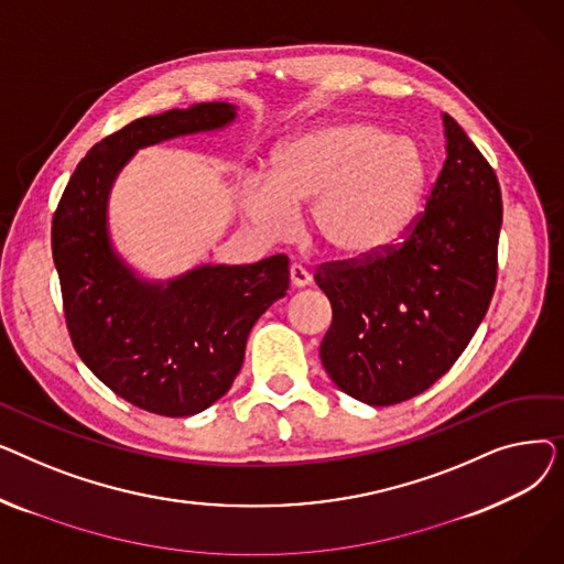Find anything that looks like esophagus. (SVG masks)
I'll list each match as a JSON object with an SVG mask.
<instances>
[{
  "label": "esophagus",
  "mask_w": 564,
  "mask_h": 564,
  "mask_svg": "<svg viewBox=\"0 0 564 564\" xmlns=\"http://www.w3.org/2000/svg\"><path fill=\"white\" fill-rule=\"evenodd\" d=\"M311 281H313V276H311V272L306 270V267H302V264H290V283H292V288H306V285H311Z\"/></svg>",
  "instance_id": "1"
}]
</instances>
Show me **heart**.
<instances>
[{"mask_svg": "<svg viewBox=\"0 0 564 564\" xmlns=\"http://www.w3.org/2000/svg\"><path fill=\"white\" fill-rule=\"evenodd\" d=\"M427 183L421 145L368 121H332L288 137L272 153L270 175L247 173L237 189L245 217L272 240L297 226L313 205L319 240L349 258L398 240L419 210Z\"/></svg>", "mask_w": 564, "mask_h": 564, "instance_id": "b5f03b06", "label": "heart"}]
</instances>
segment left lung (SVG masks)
I'll use <instances>...</instances> for the list:
<instances>
[{"label":"left lung","mask_w":564,"mask_h":564,"mask_svg":"<svg viewBox=\"0 0 564 564\" xmlns=\"http://www.w3.org/2000/svg\"><path fill=\"white\" fill-rule=\"evenodd\" d=\"M446 162L404 240L364 260L322 264L334 319L319 359L336 387L370 406L427 391L470 343L498 270V177L453 116Z\"/></svg>","instance_id":"obj_1"}]
</instances>
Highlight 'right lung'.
<instances>
[{
  "instance_id": "add662e5",
  "label": "right lung",
  "mask_w": 564,
  "mask_h": 564,
  "mask_svg": "<svg viewBox=\"0 0 564 564\" xmlns=\"http://www.w3.org/2000/svg\"><path fill=\"white\" fill-rule=\"evenodd\" d=\"M235 118L230 102L137 118L88 151L52 219V256L79 359L118 398L158 416H194L228 393L253 324L285 297L288 256L143 279L113 249L109 194L139 148L224 130Z\"/></svg>"
}]
</instances>
